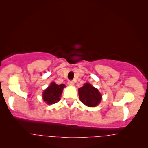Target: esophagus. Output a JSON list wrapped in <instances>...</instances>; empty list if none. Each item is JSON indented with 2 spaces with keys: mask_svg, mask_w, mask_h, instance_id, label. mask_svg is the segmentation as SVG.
Listing matches in <instances>:
<instances>
[{
  "mask_svg": "<svg viewBox=\"0 0 148 148\" xmlns=\"http://www.w3.org/2000/svg\"><path fill=\"white\" fill-rule=\"evenodd\" d=\"M68 85L69 86H73L74 85V82L73 81H69Z\"/></svg>",
  "mask_w": 148,
  "mask_h": 148,
  "instance_id": "34e87169",
  "label": "esophagus"
}]
</instances>
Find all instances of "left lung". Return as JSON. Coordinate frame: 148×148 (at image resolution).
Here are the masks:
<instances>
[{
	"instance_id": "obj_1",
	"label": "left lung",
	"mask_w": 148,
	"mask_h": 148,
	"mask_svg": "<svg viewBox=\"0 0 148 148\" xmlns=\"http://www.w3.org/2000/svg\"><path fill=\"white\" fill-rule=\"evenodd\" d=\"M79 100L82 103L88 107H95L101 100V95L97 88H95L90 84L86 83L78 89Z\"/></svg>"
}]
</instances>
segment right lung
Here are the masks:
<instances>
[{"label": "right lung", "instance_id": "add662e5", "mask_svg": "<svg viewBox=\"0 0 148 148\" xmlns=\"http://www.w3.org/2000/svg\"><path fill=\"white\" fill-rule=\"evenodd\" d=\"M65 86L63 84L58 85L56 82H51L48 88L44 90L42 94L44 101L49 105L57 103L60 100L63 88Z\"/></svg>", "mask_w": 148, "mask_h": 148}]
</instances>
